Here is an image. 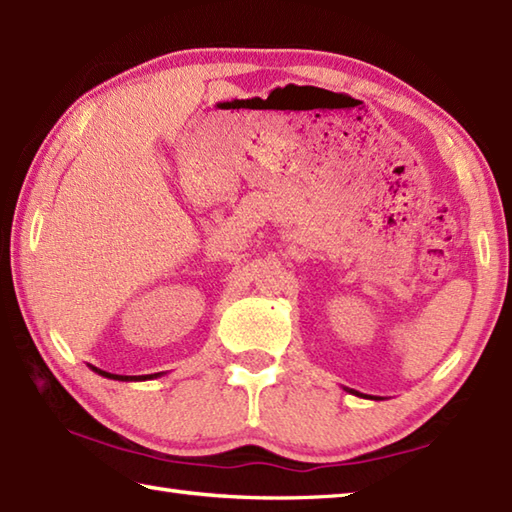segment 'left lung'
Wrapping results in <instances>:
<instances>
[{
  "instance_id": "1",
  "label": "left lung",
  "mask_w": 512,
  "mask_h": 512,
  "mask_svg": "<svg viewBox=\"0 0 512 512\" xmlns=\"http://www.w3.org/2000/svg\"><path fill=\"white\" fill-rule=\"evenodd\" d=\"M352 395H359V397H368V395H361V393H357V391H350ZM370 400H381V397H370Z\"/></svg>"
}]
</instances>
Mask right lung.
<instances>
[{"label": "right lung", "mask_w": 512, "mask_h": 512, "mask_svg": "<svg viewBox=\"0 0 512 512\" xmlns=\"http://www.w3.org/2000/svg\"><path fill=\"white\" fill-rule=\"evenodd\" d=\"M94 372H97V375H101V377H106V379H117V381H146V379H153V377H160L162 372H155V375H112V372H106V370H101V368H94V366H90Z\"/></svg>", "instance_id": "1"}]
</instances>
